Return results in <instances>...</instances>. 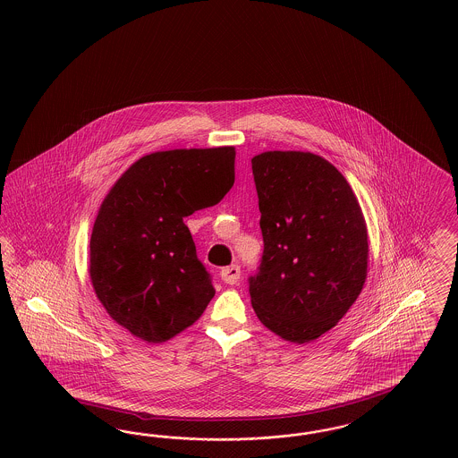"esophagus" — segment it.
I'll list each match as a JSON object with an SVG mask.
<instances>
[{"label": "esophagus", "instance_id": "34e87169", "mask_svg": "<svg viewBox=\"0 0 458 458\" xmlns=\"http://www.w3.org/2000/svg\"><path fill=\"white\" fill-rule=\"evenodd\" d=\"M221 280L225 284H239L240 280V266L239 264H232V266H226L221 269Z\"/></svg>", "mask_w": 458, "mask_h": 458}]
</instances>
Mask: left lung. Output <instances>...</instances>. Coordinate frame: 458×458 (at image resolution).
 Here are the masks:
<instances>
[{
	"label": "left lung",
	"instance_id": "8db88e82",
	"mask_svg": "<svg viewBox=\"0 0 458 458\" xmlns=\"http://www.w3.org/2000/svg\"><path fill=\"white\" fill-rule=\"evenodd\" d=\"M264 242L249 276L262 325L307 344L335 327L368 276V228L345 176L321 156L267 151L252 157Z\"/></svg>",
	"mask_w": 458,
	"mask_h": 458
}]
</instances>
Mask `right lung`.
<instances>
[{
    "label": "right lung",
    "instance_id": "add662e5",
    "mask_svg": "<svg viewBox=\"0 0 458 458\" xmlns=\"http://www.w3.org/2000/svg\"><path fill=\"white\" fill-rule=\"evenodd\" d=\"M233 182V148L148 154L120 176L94 223L89 267L118 325L161 344L200 318L215 286L183 218L218 204Z\"/></svg>",
    "mask_w": 458,
    "mask_h": 458
}]
</instances>
